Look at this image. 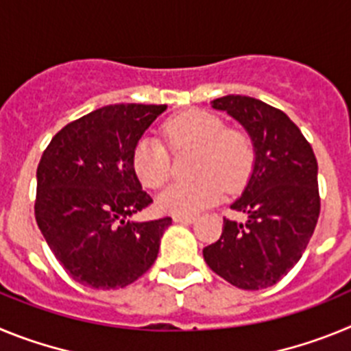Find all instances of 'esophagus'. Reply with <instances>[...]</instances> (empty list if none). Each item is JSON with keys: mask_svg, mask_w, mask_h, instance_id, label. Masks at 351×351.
<instances>
[{"mask_svg": "<svg viewBox=\"0 0 351 351\" xmlns=\"http://www.w3.org/2000/svg\"><path fill=\"white\" fill-rule=\"evenodd\" d=\"M195 216H173V221L181 223V225H191L195 221Z\"/></svg>", "mask_w": 351, "mask_h": 351, "instance_id": "1", "label": "esophagus"}]
</instances>
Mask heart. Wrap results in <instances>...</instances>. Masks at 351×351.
Returning <instances> with one entry per match:
<instances>
[{
    "label": "heart",
    "mask_w": 351,
    "mask_h": 351,
    "mask_svg": "<svg viewBox=\"0 0 351 351\" xmlns=\"http://www.w3.org/2000/svg\"><path fill=\"white\" fill-rule=\"evenodd\" d=\"M163 135L172 151L195 149V181L169 186L158 197V209L173 216H193L214 206L228 191L241 190L255 167V144L244 130L226 128L225 121L204 110H186L170 117ZM138 181L158 190L169 181L170 153L154 137H142L132 154Z\"/></svg>",
    "instance_id": "heart-1"
}]
</instances>
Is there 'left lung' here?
Segmentation results:
<instances>
[{
	"label": "left lung",
	"mask_w": 351,
	"mask_h": 351,
	"mask_svg": "<svg viewBox=\"0 0 351 351\" xmlns=\"http://www.w3.org/2000/svg\"><path fill=\"white\" fill-rule=\"evenodd\" d=\"M244 126L255 144V167L232 209L246 223L223 219L221 237L204 260L243 290L276 285L300 260L320 216L318 163L313 147L283 110L251 96L213 100Z\"/></svg>",
	"instance_id": "left-lung-1"
}]
</instances>
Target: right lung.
Segmentation results:
<instances>
[{
	"label": "right lung",
	"instance_id": "1",
	"mask_svg": "<svg viewBox=\"0 0 351 351\" xmlns=\"http://www.w3.org/2000/svg\"><path fill=\"white\" fill-rule=\"evenodd\" d=\"M167 105L117 104L68 123L36 169L35 218L49 247L79 283L125 288L154 263L172 218L130 221L149 197L133 149Z\"/></svg>",
	"mask_w": 351,
	"mask_h": 351
}]
</instances>
